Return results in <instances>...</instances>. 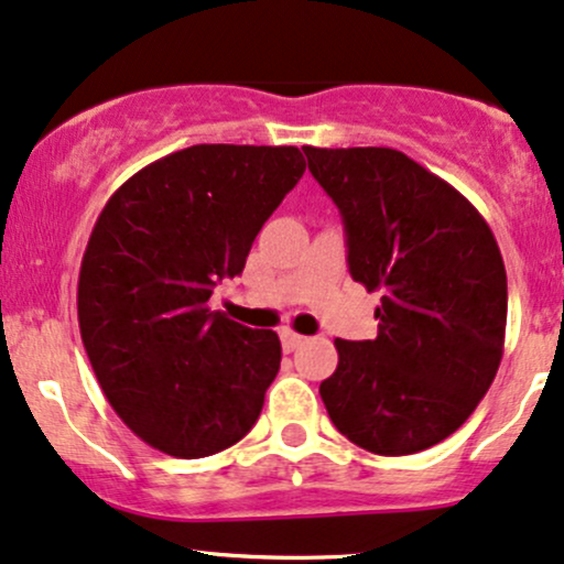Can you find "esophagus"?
Instances as JSON below:
<instances>
[{
  "instance_id": "obj_1",
  "label": "esophagus",
  "mask_w": 564,
  "mask_h": 564,
  "mask_svg": "<svg viewBox=\"0 0 564 564\" xmlns=\"http://www.w3.org/2000/svg\"><path fill=\"white\" fill-rule=\"evenodd\" d=\"M280 339H282L284 352H293L295 347L303 343V335H297V332L290 329V326H284V329H280Z\"/></svg>"
}]
</instances>
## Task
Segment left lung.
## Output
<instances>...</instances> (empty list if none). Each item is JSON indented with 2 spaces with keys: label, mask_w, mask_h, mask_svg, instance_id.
<instances>
[{
  "label": "left lung",
  "mask_w": 564,
  "mask_h": 564,
  "mask_svg": "<svg viewBox=\"0 0 564 564\" xmlns=\"http://www.w3.org/2000/svg\"><path fill=\"white\" fill-rule=\"evenodd\" d=\"M308 170L343 214L350 276L381 293L379 335L335 339L322 381L339 434L373 455L429 449L468 421L505 350L507 274L481 214L394 149H314Z\"/></svg>",
  "instance_id": "8db88e82"
}]
</instances>
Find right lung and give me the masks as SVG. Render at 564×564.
Returning a JSON list of instances; mask_svg holds the SVG:
<instances>
[{
	"mask_svg": "<svg viewBox=\"0 0 564 564\" xmlns=\"http://www.w3.org/2000/svg\"><path fill=\"white\" fill-rule=\"evenodd\" d=\"M303 172L295 145H191L135 172L96 219L78 280L83 347L109 405L154 449L196 460L259 421L280 337L208 297L240 274Z\"/></svg>",
	"mask_w": 564,
	"mask_h": 564,
	"instance_id": "right-lung-1",
	"label": "right lung"
}]
</instances>
